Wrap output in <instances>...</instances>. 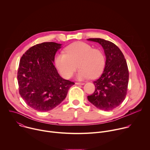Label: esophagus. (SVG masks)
<instances>
[{"label": "esophagus", "mask_w": 150, "mask_h": 150, "mask_svg": "<svg viewBox=\"0 0 150 150\" xmlns=\"http://www.w3.org/2000/svg\"><path fill=\"white\" fill-rule=\"evenodd\" d=\"M75 84L79 85H83L84 84L83 82H75Z\"/></svg>", "instance_id": "1"}]
</instances>
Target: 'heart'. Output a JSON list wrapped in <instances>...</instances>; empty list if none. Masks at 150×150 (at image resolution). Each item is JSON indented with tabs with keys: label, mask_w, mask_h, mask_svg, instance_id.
I'll return each instance as SVG.
<instances>
[{
	"label": "heart",
	"mask_w": 150,
	"mask_h": 150,
	"mask_svg": "<svg viewBox=\"0 0 150 150\" xmlns=\"http://www.w3.org/2000/svg\"><path fill=\"white\" fill-rule=\"evenodd\" d=\"M56 68L65 78H70L77 67L79 68L76 76L78 79L96 78L103 72L105 59L104 53L94 49L86 42L78 41L65 49L54 57Z\"/></svg>",
	"instance_id": "b5f03b06"
}]
</instances>
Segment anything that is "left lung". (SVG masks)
I'll return each mask as SVG.
<instances>
[{"instance_id": "left-lung-1", "label": "left lung", "mask_w": 150, "mask_h": 150, "mask_svg": "<svg viewBox=\"0 0 150 150\" xmlns=\"http://www.w3.org/2000/svg\"><path fill=\"white\" fill-rule=\"evenodd\" d=\"M87 40L100 44L106 57L103 73L93 82L95 91L87 98L99 109L112 110L123 101L127 94L129 71L126 59L119 48L112 42L97 38Z\"/></svg>"}]
</instances>
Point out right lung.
<instances>
[{
    "label": "right lung",
    "mask_w": 150,
    "mask_h": 150,
    "mask_svg": "<svg viewBox=\"0 0 150 150\" xmlns=\"http://www.w3.org/2000/svg\"><path fill=\"white\" fill-rule=\"evenodd\" d=\"M60 46L54 42H42L30 48L21 58L17 74L19 93L26 104L37 111L56 108L75 84L62 78L53 65Z\"/></svg>",
    "instance_id": "add662e5"
}]
</instances>
